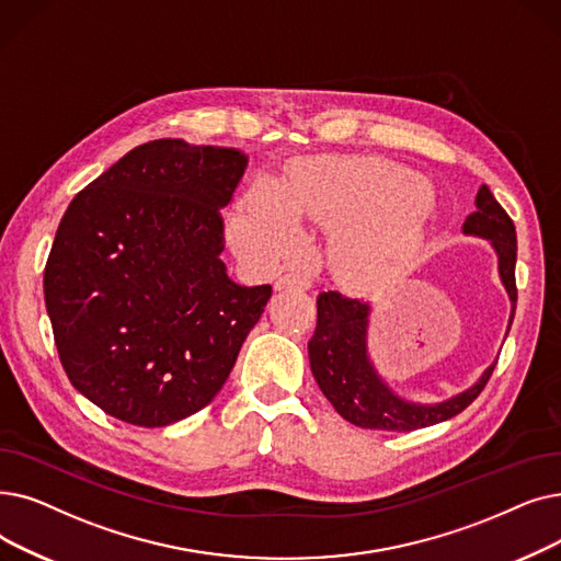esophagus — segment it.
<instances>
[{"instance_id": "esophagus-1", "label": "esophagus", "mask_w": 561, "mask_h": 561, "mask_svg": "<svg viewBox=\"0 0 561 561\" xmlns=\"http://www.w3.org/2000/svg\"><path fill=\"white\" fill-rule=\"evenodd\" d=\"M311 286V279L302 273H286L277 279V288L279 290H286V288H309Z\"/></svg>"}]
</instances>
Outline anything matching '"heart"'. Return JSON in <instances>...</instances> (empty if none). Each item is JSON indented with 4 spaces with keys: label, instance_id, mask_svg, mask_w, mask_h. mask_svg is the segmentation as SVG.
Instances as JSON below:
<instances>
[{
    "label": "heart",
    "instance_id": "heart-1",
    "mask_svg": "<svg viewBox=\"0 0 561 561\" xmlns=\"http://www.w3.org/2000/svg\"><path fill=\"white\" fill-rule=\"evenodd\" d=\"M428 202V187L387 160H323L300 169L284 190L273 179H259L242 199L231 238L238 250L277 261L300 245V220L339 227L334 256L341 271L380 282L415 261L424 240L420 215Z\"/></svg>",
    "mask_w": 561,
    "mask_h": 561
}]
</instances>
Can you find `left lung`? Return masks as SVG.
Here are the masks:
<instances>
[{
	"instance_id": "obj_1",
	"label": "left lung",
	"mask_w": 561,
	"mask_h": 561,
	"mask_svg": "<svg viewBox=\"0 0 561 561\" xmlns=\"http://www.w3.org/2000/svg\"><path fill=\"white\" fill-rule=\"evenodd\" d=\"M477 210L462 222V233L491 242L497 254V273L511 302L508 328L516 311V227L506 210L497 204L493 192L481 185L474 199ZM319 321L309 339L311 374L321 392L334 405L341 417L359 428L378 431H415L456 417L466 410L489 382L495 362L481 378L451 399L437 403H417L399 397L376 371L369 355V316L367 300L351 298L339 290H321ZM506 328V334H508Z\"/></svg>"
}]
</instances>
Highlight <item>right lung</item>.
<instances>
[{
  "label": "right lung",
  "instance_id": "obj_1",
  "mask_svg": "<svg viewBox=\"0 0 561 561\" xmlns=\"http://www.w3.org/2000/svg\"><path fill=\"white\" fill-rule=\"evenodd\" d=\"M248 156L141 144L76 194L43 290L72 387L107 415L169 426L208 405L273 296L227 275L222 208Z\"/></svg>",
  "mask_w": 561,
  "mask_h": 561
}]
</instances>
